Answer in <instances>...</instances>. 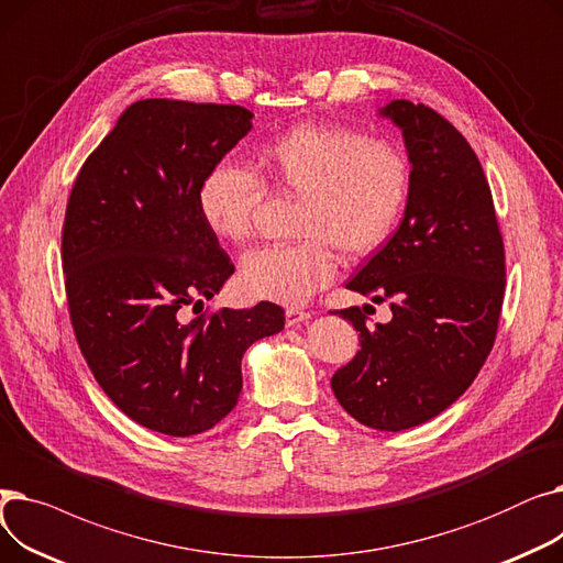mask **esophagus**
Segmentation results:
<instances>
[{
  "mask_svg": "<svg viewBox=\"0 0 563 563\" xmlns=\"http://www.w3.org/2000/svg\"><path fill=\"white\" fill-rule=\"evenodd\" d=\"M312 314L308 310H301V308H287L285 310V323L287 327H297V323H306Z\"/></svg>",
  "mask_w": 563,
  "mask_h": 563,
  "instance_id": "obj_1",
  "label": "esophagus"
}]
</instances>
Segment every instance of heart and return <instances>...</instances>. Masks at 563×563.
Segmentation results:
<instances>
[{
  "instance_id": "heart-1",
  "label": "heart",
  "mask_w": 563,
  "mask_h": 563,
  "mask_svg": "<svg viewBox=\"0 0 563 563\" xmlns=\"http://www.w3.org/2000/svg\"><path fill=\"white\" fill-rule=\"evenodd\" d=\"M266 177L299 196L291 234L299 242L244 255L240 285L253 299L306 303L335 276L333 246L346 257L376 251L397 228L412 170L401 147L344 125L301 123L260 147ZM262 198L257 175L232 159L205 173L198 210L219 240L242 242Z\"/></svg>"
}]
</instances>
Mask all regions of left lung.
<instances>
[{"mask_svg": "<svg viewBox=\"0 0 563 563\" xmlns=\"http://www.w3.org/2000/svg\"><path fill=\"white\" fill-rule=\"evenodd\" d=\"M401 128L412 164L397 232L346 283L390 301L367 327L358 306L333 310L361 331V351L331 378L342 408L378 431H404L452 406L495 344L505 301V242L484 168L465 136L427 104L380 109Z\"/></svg>", "mask_w": 563, "mask_h": 563, "instance_id": "8db88e82", "label": "left lung"}]
</instances>
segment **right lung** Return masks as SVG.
Here are the masks:
<instances>
[{"mask_svg": "<svg viewBox=\"0 0 563 563\" xmlns=\"http://www.w3.org/2000/svg\"><path fill=\"white\" fill-rule=\"evenodd\" d=\"M240 104L139 100L84 162L62 232L70 323L107 397L136 424L196 435L242 393V356L285 310H202L234 264L205 225L198 187L244 139Z\"/></svg>", "mask_w": 563, "mask_h": 563, "instance_id": "add662e5", "label": "right lung"}]
</instances>
